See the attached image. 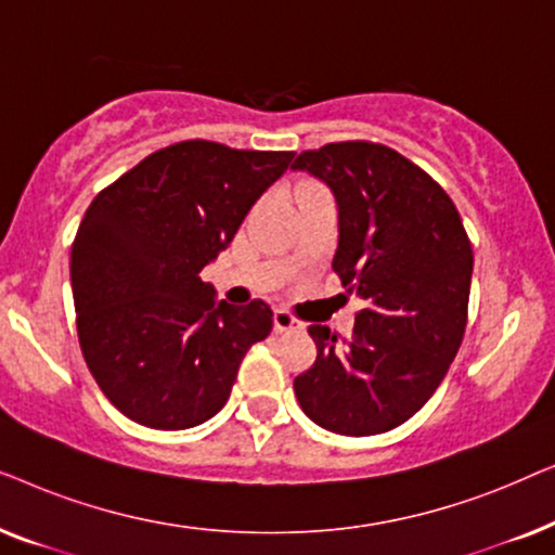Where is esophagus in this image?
<instances>
[{"label":"esophagus","instance_id":"34e87169","mask_svg":"<svg viewBox=\"0 0 555 555\" xmlns=\"http://www.w3.org/2000/svg\"><path fill=\"white\" fill-rule=\"evenodd\" d=\"M272 325H275L278 333H283V331H302V328H306V323L298 321V318H295L293 313H287V310H283V308L275 310V315H272Z\"/></svg>","mask_w":555,"mask_h":555}]
</instances>
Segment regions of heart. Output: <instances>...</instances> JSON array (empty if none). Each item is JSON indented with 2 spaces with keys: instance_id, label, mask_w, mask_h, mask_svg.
Wrapping results in <instances>:
<instances>
[{
  "instance_id": "obj_1",
  "label": "heart",
  "mask_w": 555,
  "mask_h": 555,
  "mask_svg": "<svg viewBox=\"0 0 555 555\" xmlns=\"http://www.w3.org/2000/svg\"><path fill=\"white\" fill-rule=\"evenodd\" d=\"M321 192H323V189H318V186H313V184H306V186H302L300 192H298V196H300V199H302V196H310V194H321Z\"/></svg>"
}]
</instances>
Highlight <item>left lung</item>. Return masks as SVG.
<instances>
[{
  "instance_id": "left-lung-1",
  "label": "left lung",
  "mask_w": 555,
  "mask_h": 555,
  "mask_svg": "<svg viewBox=\"0 0 555 555\" xmlns=\"http://www.w3.org/2000/svg\"><path fill=\"white\" fill-rule=\"evenodd\" d=\"M293 169L336 196L333 272L363 300L348 340L310 325L318 356L293 382L295 397L318 427L382 435L427 404L460 351L473 247L444 189L389 146L328 143Z\"/></svg>"
}]
</instances>
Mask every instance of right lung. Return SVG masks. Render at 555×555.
<instances>
[{"label": "right lung", "instance_id": "add662e5", "mask_svg": "<svg viewBox=\"0 0 555 555\" xmlns=\"http://www.w3.org/2000/svg\"><path fill=\"white\" fill-rule=\"evenodd\" d=\"M291 151L181 141L90 204L70 253L90 374L128 420L189 429L230 399L240 363L272 331L268 302L230 306L199 272L227 249Z\"/></svg>", "mask_w": 555, "mask_h": 555}]
</instances>
